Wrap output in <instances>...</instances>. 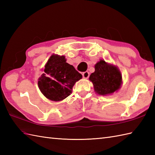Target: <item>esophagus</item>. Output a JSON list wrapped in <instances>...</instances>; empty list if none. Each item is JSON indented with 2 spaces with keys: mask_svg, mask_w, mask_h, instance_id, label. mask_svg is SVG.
I'll return each instance as SVG.
<instances>
[{
  "mask_svg": "<svg viewBox=\"0 0 155 155\" xmlns=\"http://www.w3.org/2000/svg\"><path fill=\"white\" fill-rule=\"evenodd\" d=\"M83 77L84 78H85V79H87V78L89 77V72H88V71L84 72L83 73Z\"/></svg>",
  "mask_w": 155,
  "mask_h": 155,
  "instance_id": "1",
  "label": "esophagus"
}]
</instances>
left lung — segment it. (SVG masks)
<instances>
[{"label":"left lung","mask_w":155,"mask_h":155,"mask_svg":"<svg viewBox=\"0 0 155 155\" xmlns=\"http://www.w3.org/2000/svg\"><path fill=\"white\" fill-rule=\"evenodd\" d=\"M94 72L90 75L89 80L93 84L95 93L104 96L113 94L120 89L123 79L117 66L101 59L94 65Z\"/></svg>","instance_id":"1"}]
</instances>
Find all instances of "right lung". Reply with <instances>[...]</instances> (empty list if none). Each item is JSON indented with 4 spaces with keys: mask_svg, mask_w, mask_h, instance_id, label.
<instances>
[{
    "mask_svg": "<svg viewBox=\"0 0 155 155\" xmlns=\"http://www.w3.org/2000/svg\"><path fill=\"white\" fill-rule=\"evenodd\" d=\"M43 72L38 79V86L42 94L52 101L68 97L76 82L83 77L73 66L67 63L64 56L55 54L49 58Z\"/></svg>",
    "mask_w": 155,
    "mask_h": 155,
    "instance_id": "obj_1",
    "label": "right lung"
}]
</instances>
